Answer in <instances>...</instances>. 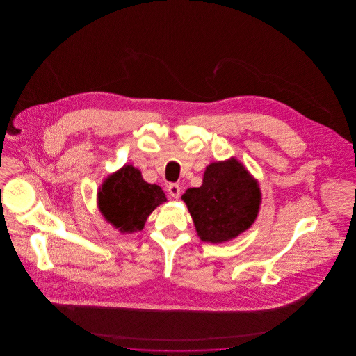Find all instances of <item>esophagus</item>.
<instances>
[{
    "mask_svg": "<svg viewBox=\"0 0 356 356\" xmlns=\"http://www.w3.org/2000/svg\"><path fill=\"white\" fill-rule=\"evenodd\" d=\"M180 186L179 184H176V183H172L168 186V192H170V196L173 197V199H177L179 196H180Z\"/></svg>",
    "mask_w": 356,
    "mask_h": 356,
    "instance_id": "obj_1",
    "label": "esophagus"
}]
</instances>
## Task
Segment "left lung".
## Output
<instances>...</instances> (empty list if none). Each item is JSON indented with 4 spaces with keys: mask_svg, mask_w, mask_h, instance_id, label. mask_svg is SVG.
<instances>
[{
    "mask_svg": "<svg viewBox=\"0 0 356 356\" xmlns=\"http://www.w3.org/2000/svg\"><path fill=\"white\" fill-rule=\"evenodd\" d=\"M183 200L200 238L222 243L252 225L259 212L260 189L237 160H229L209 164L202 186L189 188Z\"/></svg>",
    "mask_w": 356,
    "mask_h": 356,
    "instance_id": "8db88e82",
    "label": "left lung"
}]
</instances>
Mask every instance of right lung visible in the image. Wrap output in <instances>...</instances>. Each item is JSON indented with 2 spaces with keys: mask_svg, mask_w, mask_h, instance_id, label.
<instances>
[{
  "mask_svg": "<svg viewBox=\"0 0 356 356\" xmlns=\"http://www.w3.org/2000/svg\"><path fill=\"white\" fill-rule=\"evenodd\" d=\"M164 202L163 189L144 181L140 170L132 165L108 177L99 192L102 215L121 232L141 231L153 209Z\"/></svg>",
  "mask_w": 356,
  "mask_h": 356,
  "instance_id": "1",
  "label": "right lung"
}]
</instances>
